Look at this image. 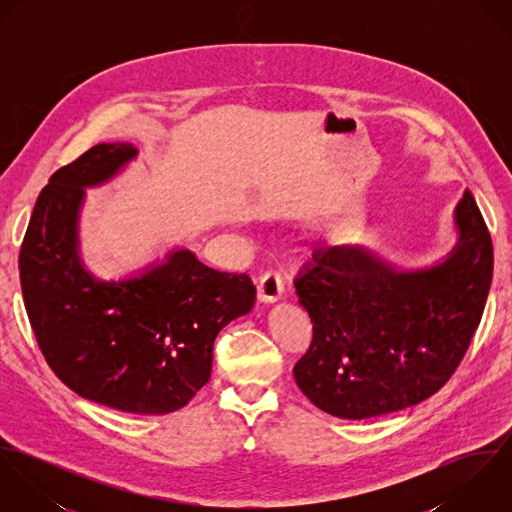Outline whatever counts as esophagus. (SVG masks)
<instances>
[{
    "instance_id": "esophagus-1",
    "label": "esophagus",
    "mask_w": 512,
    "mask_h": 512,
    "mask_svg": "<svg viewBox=\"0 0 512 512\" xmlns=\"http://www.w3.org/2000/svg\"><path fill=\"white\" fill-rule=\"evenodd\" d=\"M282 293H284V284L278 274L266 272L258 280V299L262 303H276L282 297Z\"/></svg>"
}]
</instances>
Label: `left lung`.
Returning a JSON list of instances; mask_svg holds the SVG:
<instances>
[{
  "instance_id": "left-lung-1",
  "label": "left lung",
  "mask_w": 512,
  "mask_h": 512,
  "mask_svg": "<svg viewBox=\"0 0 512 512\" xmlns=\"http://www.w3.org/2000/svg\"><path fill=\"white\" fill-rule=\"evenodd\" d=\"M453 248L402 268L363 246H325L295 278L311 317L309 351L293 366L323 412L366 420L420 404L461 363L493 278V244L465 189L453 209Z\"/></svg>"
}]
</instances>
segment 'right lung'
I'll return each mask as SVG.
<instances>
[{
  "instance_id": "obj_1",
  "label": "right lung",
  "mask_w": 512,
  "mask_h": 512,
  "mask_svg": "<svg viewBox=\"0 0 512 512\" xmlns=\"http://www.w3.org/2000/svg\"><path fill=\"white\" fill-rule=\"evenodd\" d=\"M132 144H100L41 191L19 254L25 309L53 372L78 396L128 414H169L201 390L220 329L252 311L246 274L209 268L189 248L102 280L80 252L86 189L138 159Z\"/></svg>"
}]
</instances>
